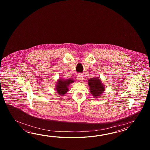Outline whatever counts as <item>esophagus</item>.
Segmentation results:
<instances>
[{
    "instance_id": "obj_1",
    "label": "esophagus",
    "mask_w": 150,
    "mask_h": 150,
    "mask_svg": "<svg viewBox=\"0 0 150 150\" xmlns=\"http://www.w3.org/2000/svg\"><path fill=\"white\" fill-rule=\"evenodd\" d=\"M78 80L80 81H83V76L81 75V74H78Z\"/></svg>"
}]
</instances>
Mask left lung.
I'll return each instance as SVG.
<instances>
[{"mask_svg": "<svg viewBox=\"0 0 150 150\" xmlns=\"http://www.w3.org/2000/svg\"><path fill=\"white\" fill-rule=\"evenodd\" d=\"M88 85L91 93L95 99L101 96L105 91V86L99 76L89 79L88 80Z\"/></svg>", "mask_w": 150, "mask_h": 150, "instance_id": "8db88e82", "label": "left lung"}]
</instances>
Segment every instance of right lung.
I'll list each match as a JSON object with an SVG mask.
<instances>
[{
  "label": "right lung",
  "instance_id": "add662e5",
  "mask_svg": "<svg viewBox=\"0 0 150 150\" xmlns=\"http://www.w3.org/2000/svg\"><path fill=\"white\" fill-rule=\"evenodd\" d=\"M75 81L72 78H59L57 80L55 86V90L59 95L64 96V95L69 91V87L71 83Z\"/></svg>",
  "mask_w": 150,
  "mask_h": 150
}]
</instances>
